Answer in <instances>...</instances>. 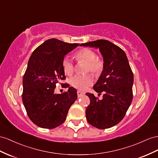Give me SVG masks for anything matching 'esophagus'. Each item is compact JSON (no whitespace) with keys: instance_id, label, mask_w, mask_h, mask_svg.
Masks as SVG:
<instances>
[{"instance_id":"34e87169","label":"esophagus","mask_w":158,"mask_h":158,"mask_svg":"<svg viewBox=\"0 0 158 158\" xmlns=\"http://www.w3.org/2000/svg\"><path fill=\"white\" fill-rule=\"evenodd\" d=\"M77 95H78V98H80V97H81L82 95H84V94L83 92H81V91H77Z\"/></svg>"}]
</instances>
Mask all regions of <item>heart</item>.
Returning a JSON list of instances; mask_svg holds the SVG:
<instances>
[{"instance_id": "b5f03b06", "label": "heart", "mask_w": 158, "mask_h": 158, "mask_svg": "<svg viewBox=\"0 0 158 158\" xmlns=\"http://www.w3.org/2000/svg\"><path fill=\"white\" fill-rule=\"evenodd\" d=\"M75 58L77 61H83L87 63L86 72H91L95 75H98L103 69V60L97 56L96 52L89 48H83L76 52ZM62 66L64 73L70 75L74 71V64L73 60L68 56H64L62 61ZM94 80L91 75H75L71 79V84L73 87L81 90H85L91 85Z\"/></svg>"}]
</instances>
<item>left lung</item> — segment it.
Here are the masks:
<instances>
[{
	"mask_svg": "<svg viewBox=\"0 0 158 158\" xmlns=\"http://www.w3.org/2000/svg\"><path fill=\"white\" fill-rule=\"evenodd\" d=\"M81 46L99 48L103 59V70L94 89L101 95L99 100L87 93L90 104L86 118L93 126L104 129L114 126L123 119L133 99V75L125 52L107 40L100 39L81 44Z\"/></svg>",
	"mask_w": 158,
	"mask_h": 158,
	"instance_id": "left-lung-1",
	"label": "left lung"
}]
</instances>
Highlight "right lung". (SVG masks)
Instances as JSON below:
<instances>
[{"label":"right lung","mask_w":158,"mask_h":158,"mask_svg":"<svg viewBox=\"0 0 158 158\" xmlns=\"http://www.w3.org/2000/svg\"><path fill=\"white\" fill-rule=\"evenodd\" d=\"M79 45L51 39L31 56L23 77L22 99L29 118L40 127L53 129L61 125L77 98V90L73 87L61 94H55V89L56 83L66 79L63 58Z\"/></svg>","instance_id":"right-lung-1"}]
</instances>
